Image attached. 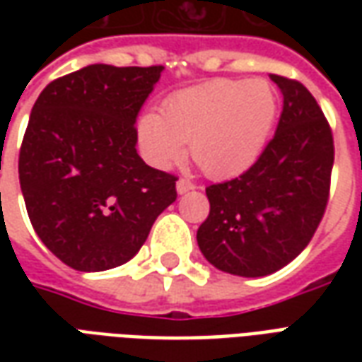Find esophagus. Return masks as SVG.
Segmentation results:
<instances>
[{"label":"esophagus","instance_id":"esophagus-1","mask_svg":"<svg viewBox=\"0 0 362 362\" xmlns=\"http://www.w3.org/2000/svg\"><path fill=\"white\" fill-rule=\"evenodd\" d=\"M196 188V184L192 180H188V178H180V180L176 182V189H178V194H186V192H189V189Z\"/></svg>","mask_w":362,"mask_h":362}]
</instances>
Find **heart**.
Returning <instances> with one entry per match:
<instances>
[{
  "label": "heart",
  "instance_id": "obj_1",
  "mask_svg": "<svg viewBox=\"0 0 362 362\" xmlns=\"http://www.w3.org/2000/svg\"><path fill=\"white\" fill-rule=\"evenodd\" d=\"M277 110V90L264 79H217L168 96L160 116L139 119L137 139L155 166L174 165L188 143L209 178H230L258 160Z\"/></svg>",
  "mask_w": 362,
  "mask_h": 362
}]
</instances>
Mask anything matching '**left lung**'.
<instances>
[{
  "instance_id": "8db88e82",
  "label": "left lung",
  "mask_w": 362,
  "mask_h": 362,
  "mask_svg": "<svg viewBox=\"0 0 362 362\" xmlns=\"http://www.w3.org/2000/svg\"><path fill=\"white\" fill-rule=\"evenodd\" d=\"M269 77L283 93L277 132L246 173L205 188L209 215L197 228L205 259L240 277H264L293 262L329 199L332 127L303 83Z\"/></svg>"
}]
</instances>
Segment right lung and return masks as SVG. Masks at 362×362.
Returning a JSON list of instances; mask_svg holds the SVG:
<instances>
[{
	"instance_id": "add662e5",
	"label": "right lung",
	"mask_w": 362,
	"mask_h": 362,
	"mask_svg": "<svg viewBox=\"0 0 362 362\" xmlns=\"http://www.w3.org/2000/svg\"><path fill=\"white\" fill-rule=\"evenodd\" d=\"M160 71L93 64L46 85L33 106L21 192L38 238L77 272L129 262L176 199L178 178L135 149V119Z\"/></svg>"
}]
</instances>
